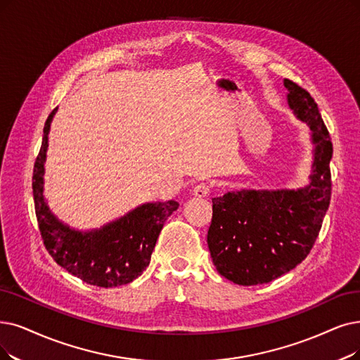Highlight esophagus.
<instances>
[{
    "label": "esophagus",
    "mask_w": 360,
    "mask_h": 360,
    "mask_svg": "<svg viewBox=\"0 0 360 360\" xmlns=\"http://www.w3.org/2000/svg\"><path fill=\"white\" fill-rule=\"evenodd\" d=\"M210 193V186L207 183H199L193 188V195L196 198H205Z\"/></svg>",
    "instance_id": "obj_1"
}]
</instances>
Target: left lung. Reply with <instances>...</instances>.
I'll return each mask as SVG.
<instances>
[{"instance_id":"1","label":"left lung","mask_w":360,"mask_h":360,"mask_svg":"<svg viewBox=\"0 0 360 360\" xmlns=\"http://www.w3.org/2000/svg\"><path fill=\"white\" fill-rule=\"evenodd\" d=\"M286 102L310 127L311 174L298 189H239L212 198L208 248L221 276L250 286L267 283L304 260L330 200L333 143L313 97L283 79Z\"/></svg>"}]
</instances>
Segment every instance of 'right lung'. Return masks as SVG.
I'll return each instance as SVG.
<instances>
[{
	"label": "right lung",
	"mask_w": 360,
	"mask_h": 360,
	"mask_svg": "<svg viewBox=\"0 0 360 360\" xmlns=\"http://www.w3.org/2000/svg\"><path fill=\"white\" fill-rule=\"evenodd\" d=\"M56 110L46 121L32 177L35 212L44 245L57 264L90 285L113 288L130 283L149 266L156 239L179 202L171 199L141 204L122 217L85 232L60 221L44 196V164Z\"/></svg>",
	"instance_id": "1"
}]
</instances>
